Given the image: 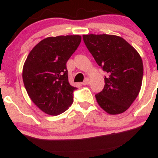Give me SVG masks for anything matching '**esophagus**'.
<instances>
[{
    "label": "esophagus",
    "instance_id": "34e87169",
    "mask_svg": "<svg viewBox=\"0 0 158 158\" xmlns=\"http://www.w3.org/2000/svg\"><path fill=\"white\" fill-rule=\"evenodd\" d=\"M90 84V79L87 78H87H85V80H84L82 83L83 85H87V84Z\"/></svg>",
    "mask_w": 158,
    "mask_h": 158
}]
</instances>
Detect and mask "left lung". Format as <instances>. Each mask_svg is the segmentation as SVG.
I'll use <instances>...</instances> for the list:
<instances>
[{"instance_id": "1", "label": "left lung", "mask_w": 158, "mask_h": 158, "mask_svg": "<svg viewBox=\"0 0 158 158\" xmlns=\"http://www.w3.org/2000/svg\"><path fill=\"white\" fill-rule=\"evenodd\" d=\"M83 39L96 62L107 73L103 90L95 95L97 103L110 115L124 113L141 90L143 63L139 53L118 35L89 34Z\"/></svg>"}]
</instances>
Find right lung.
I'll return each instance as SVG.
<instances>
[{
    "mask_svg": "<svg viewBox=\"0 0 158 158\" xmlns=\"http://www.w3.org/2000/svg\"><path fill=\"white\" fill-rule=\"evenodd\" d=\"M81 41L79 35L45 38L30 51L23 68V80L29 97L45 113L57 115L73 103V87L66 63Z\"/></svg>",
    "mask_w": 158,
    "mask_h": 158,
    "instance_id": "add662e5",
    "label": "right lung"
}]
</instances>
